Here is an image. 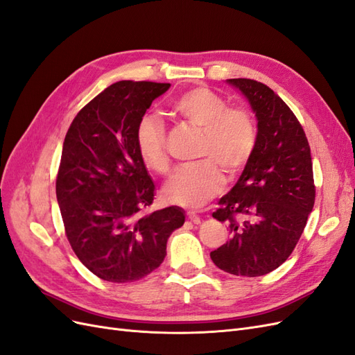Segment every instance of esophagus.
Segmentation results:
<instances>
[{"label":"esophagus","instance_id":"esophagus-1","mask_svg":"<svg viewBox=\"0 0 355 355\" xmlns=\"http://www.w3.org/2000/svg\"><path fill=\"white\" fill-rule=\"evenodd\" d=\"M187 216H188V219H189L192 223H196V225L201 223V219H200V216H198V214H197L196 211H188Z\"/></svg>","mask_w":355,"mask_h":355}]
</instances>
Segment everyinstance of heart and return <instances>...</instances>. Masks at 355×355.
I'll return each instance as SVG.
<instances>
[{
  "mask_svg": "<svg viewBox=\"0 0 355 355\" xmlns=\"http://www.w3.org/2000/svg\"><path fill=\"white\" fill-rule=\"evenodd\" d=\"M170 108L180 120L200 128L197 155L206 159L178 168L163 194L179 206L198 207L220 191L223 176L220 166L234 178L249 163L257 141L256 124L249 111L228 106L220 94L207 87L179 94ZM166 142V125L161 118L144 115L136 127V148L145 166L157 173H167L170 167Z\"/></svg>",
  "mask_w": 355,
  "mask_h": 355,
  "instance_id": "1",
  "label": "heart"
}]
</instances>
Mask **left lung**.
Here are the masks:
<instances>
[{"instance_id":"8db88e82","label":"left lung","mask_w":355,"mask_h":355,"mask_svg":"<svg viewBox=\"0 0 355 355\" xmlns=\"http://www.w3.org/2000/svg\"><path fill=\"white\" fill-rule=\"evenodd\" d=\"M227 83L249 102L257 141L234 188L213 218L230 225V239L210 257L222 271L259 277L292 254L315 201L311 149L295 114L268 85L247 78Z\"/></svg>"}]
</instances>
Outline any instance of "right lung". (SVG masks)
I'll list each match as a JSON object with an SVG mask.
<instances>
[{
	"instance_id": "1",
	"label": "right lung",
	"mask_w": 355,
	"mask_h": 355,
	"mask_svg": "<svg viewBox=\"0 0 355 355\" xmlns=\"http://www.w3.org/2000/svg\"><path fill=\"white\" fill-rule=\"evenodd\" d=\"M167 83L118 81L73 118L62 148L56 197L81 263L111 283H130L163 263L185 222L170 206L148 211L155 185L136 148V127Z\"/></svg>"
}]
</instances>
